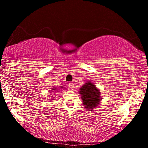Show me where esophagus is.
Segmentation results:
<instances>
[{"mask_svg":"<svg viewBox=\"0 0 148 148\" xmlns=\"http://www.w3.org/2000/svg\"><path fill=\"white\" fill-rule=\"evenodd\" d=\"M68 86H69V88H70V89L72 90L73 88H74V84H73V83H69Z\"/></svg>","mask_w":148,"mask_h":148,"instance_id":"esophagus-1","label":"esophagus"}]
</instances>
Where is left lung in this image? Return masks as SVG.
I'll use <instances>...</instances> for the list:
<instances>
[{"instance_id":"1","label":"left lung","mask_w":148,"mask_h":148,"mask_svg":"<svg viewBox=\"0 0 148 148\" xmlns=\"http://www.w3.org/2000/svg\"><path fill=\"white\" fill-rule=\"evenodd\" d=\"M79 92L83 103L88 110L91 111L92 108L97 106L98 103L100 101L99 92L92 83H86L81 88Z\"/></svg>"}]
</instances>
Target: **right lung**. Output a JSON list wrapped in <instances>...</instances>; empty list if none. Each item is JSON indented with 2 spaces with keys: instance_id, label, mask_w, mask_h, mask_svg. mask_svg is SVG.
Wrapping results in <instances>:
<instances>
[{
  "instance_id": "obj_1",
  "label": "right lung",
  "mask_w": 148,
  "mask_h": 148,
  "mask_svg": "<svg viewBox=\"0 0 148 148\" xmlns=\"http://www.w3.org/2000/svg\"><path fill=\"white\" fill-rule=\"evenodd\" d=\"M56 89V88H53V90H55Z\"/></svg>"
}]
</instances>
